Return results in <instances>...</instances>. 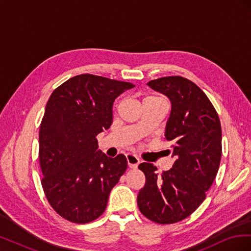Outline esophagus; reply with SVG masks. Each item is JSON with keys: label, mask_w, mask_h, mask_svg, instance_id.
Returning a JSON list of instances; mask_svg holds the SVG:
<instances>
[{"label": "esophagus", "mask_w": 251, "mask_h": 251, "mask_svg": "<svg viewBox=\"0 0 251 251\" xmlns=\"http://www.w3.org/2000/svg\"><path fill=\"white\" fill-rule=\"evenodd\" d=\"M126 161H127V166L130 169H137V166H138V164H139V159L136 157V156H134V155H131V154H128V155H126Z\"/></svg>", "instance_id": "obj_1"}]
</instances>
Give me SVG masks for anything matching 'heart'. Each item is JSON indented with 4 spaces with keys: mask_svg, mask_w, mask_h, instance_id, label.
<instances>
[{
    "mask_svg": "<svg viewBox=\"0 0 251 251\" xmlns=\"http://www.w3.org/2000/svg\"><path fill=\"white\" fill-rule=\"evenodd\" d=\"M149 98H155V97H149Z\"/></svg>",
    "mask_w": 251,
    "mask_h": 251,
    "instance_id": "obj_1",
    "label": "heart"
}]
</instances>
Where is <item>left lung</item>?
<instances>
[{
    "mask_svg": "<svg viewBox=\"0 0 251 251\" xmlns=\"http://www.w3.org/2000/svg\"><path fill=\"white\" fill-rule=\"evenodd\" d=\"M148 86L172 103L165 138L174 143L168 151L176 160L160 175L154 164H139L146 184L137 203L151 221L172 224L191 216L206 198L221 161V124L208 97L193 81L168 76L151 80Z\"/></svg>",
    "mask_w": 251,
    "mask_h": 251,
    "instance_id": "obj_1",
    "label": "left lung"
}]
</instances>
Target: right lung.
<instances>
[{
  "label": "right lung",
  "instance_id": "1",
  "mask_svg": "<svg viewBox=\"0 0 251 251\" xmlns=\"http://www.w3.org/2000/svg\"><path fill=\"white\" fill-rule=\"evenodd\" d=\"M135 86L92 74L68 79L51 94L40 127L42 186L59 216L73 223L94 221L126 170L125 155L110 158L96 136L113 121V102Z\"/></svg>",
  "mask_w": 251,
  "mask_h": 251
}]
</instances>
